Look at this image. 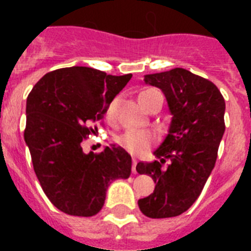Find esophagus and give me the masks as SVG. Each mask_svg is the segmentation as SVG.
<instances>
[{
  "instance_id": "esophagus-1",
  "label": "esophagus",
  "mask_w": 251,
  "mask_h": 251,
  "mask_svg": "<svg viewBox=\"0 0 251 251\" xmlns=\"http://www.w3.org/2000/svg\"><path fill=\"white\" fill-rule=\"evenodd\" d=\"M131 171H133L134 175L137 173V159H134V157H133V167H131Z\"/></svg>"
}]
</instances>
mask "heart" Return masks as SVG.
Masks as SVG:
<instances>
[{
	"label": "heart",
	"instance_id": "b5f03b06",
	"mask_svg": "<svg viewBox=\"0 0 251 251\" xmlns=\"http://www.w3.org/2000/svg\"><path fill=\"white\" fill-rule=\"evenodd\" d=\"M155 90H143L139 94V101H142L143 99ZM114 113V104H110L109 108H108V117H112ZM155 141V137L153 134H151L150 131H146V130H129L126 131L125 134H122L121 137H118L117 142L120 145L129 151L130 153H134V155H138V153L145 152L146 150L149 149L150 146L152 145V142Z\"/></svg>",
	"mask_w": 251,
	"mask_h": 251
}]
</instances>
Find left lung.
<instances>
[{
	"label": "left lung",
	"instance_id": "obj_1",
	"mask_svg": "<svg viewBox=\"0 0 251 251\" xmlns=\"http://www.w3.org/2000/svg\"><path fill=\"white\" fill-rule=\"evenodd\" d=\"M145 82L163 91L172 121L152 163H138L139 175L156 183L151 195L138 201L142 214L151 219L178 216L202 193L214 169L226 130V101L212 82L185 69L145 75ZM167 158L170 165L161 168Z\"/></svg>",
	"mask_w": 251,
	"mask_h": 251
}]
</instances>
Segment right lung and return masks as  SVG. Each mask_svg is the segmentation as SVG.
I'll use <instances>...</instances> for the list:
<instances>
[{"label": "right lung", "instance_id": "1", "mask_svg": "<svg viewBox=\"0 0 251 251\" xmlns=\"http://www.w3.org/2000/svg\"><path fill=\"white\" fill-rule=\"evenodd\" d=\"M131 74L108 75L86 66L45 74L29 92L25 141L45 195L73 216H94L114 179L129 178L131 156L118 146L84 153L82 141L95 130Z\"/></svg>", "mask_w": 251, "mask_h": 251}]
</instances>
